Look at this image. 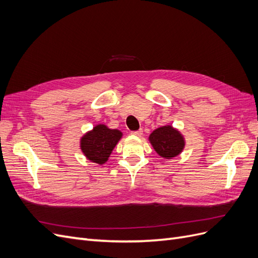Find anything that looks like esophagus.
I'll use <instances>...</instances> for the list:
<instances>
[{"label": "esophagus", "instance_id": "obj_1", "mask_svg": "<svg viewBox=\"0 0 258 258\" xmlns=\"http://www.w3.org/2000/svg\"><path fill=\"white\" fill-rule=\"evenodd\" d=\"M131 135L137 136V137H141L143 135V130L139 129V130H136V131H131Z\"/></svg>", "mask_w": 258, "mask_h": 258}]
</instances>
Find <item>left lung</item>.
I'll return each mask as SVG.
<instances>
[{"mask_svg": "<svg viewBox=\"0 0 258 258\" xmlns=\"http://www.w3.org/2000/svg\"><path fill=\"white\" fill-rule=\"evenodd\" d=\"M150 141L157 154L167 159L177 156L185 145L181 134L171 126H163L154 130L150 136Z\"/></svg>", "mask_w": 258, "mask_h": 258, "instance_id": "8db88e82", "label": "left lung"}]
</instances>
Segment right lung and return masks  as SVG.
I'll use <instances>...</instances> for the list:
<instances>
[{
    "instance_id": "add662e5",
    "label": "right lung",
    "mask_w": 258,
    "mask_h": 258,
    "mask_svg": "<svg viewBox=\"0 0 258 258\" xmlns=\"http://www.w3.org/2000/svg\"><path fill=\"white\" fill-rule=\"evenodd\" d=\"M121 136L119 130L108 129L104 124H98L82 138L81 148L89 160L103 165Z\"/></svg>"
}]
</instances>
